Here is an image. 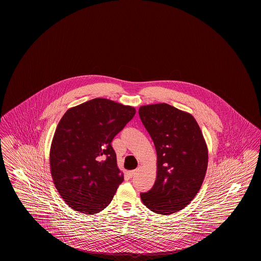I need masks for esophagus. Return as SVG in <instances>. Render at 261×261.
<instances>
[{"label": "esophagus", "mask_w": 261, "mask_h": 261, "mask_svg": "<svg viewBox=\"0 0 261 261\" xmlns=\"http://www.w3.org/2000/svg\"><path fill=\"white\" fill-rule=\"evenodd\" d=\"M137 170H133V171H128L127 174H128V176L132 178V177H134V176L137 174Z\"/></svg>", "instance_id": "1"}]
</instances>
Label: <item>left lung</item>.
Here are the masks:
<instances>
[{
	"label": "left lung",
	"mask_w": 261,
	"mask_h": 261,
	"mask_svg": "<svg viewBox=\"0 0 261 261\" xmlns=\"http://www.w3.org/2000/svg\"><path fill=\"white\" fill-rule=\"evenodd\" d=\"M138 114L157 152L156 180L150 191L140 193L141 200L154 213H176L190 204L203 182L204 137L190 113L169 104L141 106Z\"/></svg>",
	"instance_id": "1"
}]
</instances>
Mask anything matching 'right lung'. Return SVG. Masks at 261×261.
I'll use <instances>...</instances> for the list:
<instances>
[{
	"label": "right lung",
	"mask_w": 261,
	"mask_h": 261,
	"mask_svg": "<svg viewBox=\"0 0 261 261\" xmlns=\"http://www.w3.org/2000/svg\"><path fill=\"white\" fill-rule=\"evenodd\" d=\"M136 115V109L95 98L65 113L56 128L50 168L65 202L85 214L110 204L124 175L111 142Z\"/></svg>",
	"instance_id": "1"
}]
</instances>
